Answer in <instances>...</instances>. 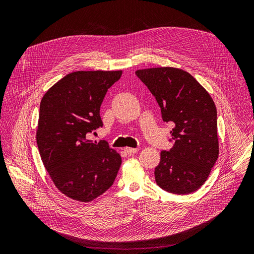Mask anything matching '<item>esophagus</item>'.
Listing matches in <instances>:
<instances>
[{"instance_id":"esophagus-1","label":"esophagus","mask_w":254,"mask_h":254,"mask_svg":"<svg viewBox=\"0 0 254 254\" xmlns=\"http://www.w3.org/2000/svg\"><path fill=\"white\" fill-rule=\"evenodd\" d=\"M124 150L126 153H128V155H132V153H135L136 151H139V149L137 148H132V147H125Z\"/></svg>"}]
</instances>
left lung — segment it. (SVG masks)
Segmentation results:
<instances>
[{
	"mask_svg": "<svg viewBox=\"0 0 254 254\" xmlns=\"http://www.w3.org/2000/svg\"><path fill=\"white\" fill-rule=\"evenodd\" d=\"M156 97L164 122H173L171 150L161 151L158 186L173 194L194 193L206 181L219 156L217 111L211 95L181 68L135 71Z\"/></svg>",
	"mask_w": 254,
	"mask_h": 254,
	"instance_id": "left-lung-1",
	"label": "left lung"
}]
</instances>
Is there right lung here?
Instances as JSON below:
<instances>
[{
  "mask_svg": "<svg viewBox=\"0 0 254 254\" xmlns=\"http://www.w3.org/2000/svg\"><path fill=\"white\" fill-rule=\"evenodd\" d=\"M122 71H76L58 80L40 103L38 149L55 187L66 197L90 202L115 180L122 158L87 133L103 126L99 109Z\"/></svg>",
  "mask_w": 254,
  "mask_h": 254,
  "instance_id": "1",
  "label": "right lung"
}]
</instances>
